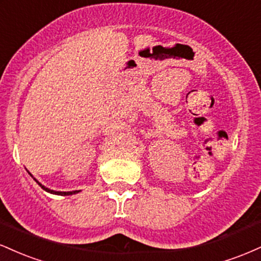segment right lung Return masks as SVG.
<instances>
[{"mask_svg": "<svg viewBox=\"0 0 261 261\" xmlns=\"http://www.w3.org/2000/svg\"><path fill=\"white\" fill-rule=\"evenodd\" d=\"M29 174H31V173H29ZM32 175V174H31ZM33 176V175H32ZM34 180L38 182V185L39 187H40L41 189H43V190H45V191H47V193H50V194H54V195H61V196H68V195H74V194H79L81 190H73V191H55V190H51V189H49V188H46V187H44L43 184H40V182H39L37 179L34 178Z\"/></svg>", "mask_w": 261, "mask_h": 261, "instance_id": "add662e5", "label": "right lung"}]
</instances>
